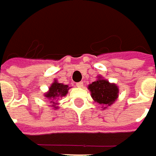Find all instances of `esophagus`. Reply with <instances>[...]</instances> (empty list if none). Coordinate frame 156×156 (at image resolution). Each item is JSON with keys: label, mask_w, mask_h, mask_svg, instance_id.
I'll use <instances>...</instances> for the list:
<instances>
[{"label": "esophagus", "mask_w": 156, "mask_h": 156, "mask_svg": "<svg viewBox=\"0 0 156 156\" xmlns=\"http://www.w3.org/2000/svg\"><path fill=\"white\" fill-rule=\"evenodd\" d=\"M83 83L82 82H78V83H76V87H79V88H81V87H83Z\"/></svg>", "instance_id": "34e87169"}]
</instances>
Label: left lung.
<instances>
[{"label":"left lung","mask_w":156,"mask_h":156,"mask_svg":"<svg viewBox=\"0 0 156 156\" xmlns=\"http://www.w3.org/2000/svg\"><path fill=\"white\" fill-rule=\"evenodd\" d=\"M88 89L95 102L102 105V107H110L119 98V90L116 84L110 83L102 76H98V80L88 86Z\"/></svg>","instance_id":"obj_1"}]
</instances>
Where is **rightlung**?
I'll return each mask as SVG.
<instances>
[{"label": "right lung", "instance_id": "obj_1", "mask_svg": "<svg viewBox=\"0 0 156 156\" xmlns=\"http://www.w3.org/2000/svg\"><path fill=\"white\" fill-rule=\"evenodd\" d=\"M69 88L70 87H69L68 85L58 83L57 80H55V81L53 82V84L49 87L48 92H46L44 94V97L46 98H48V100L50 101V103H52L51 106H53L56 109L58 107H55V104H56L55 101L56 99H58V98H60V97H65L68 92V90Z\"/></svg>", "mask_w": 156, "mask_h": 156}]
</instances>
